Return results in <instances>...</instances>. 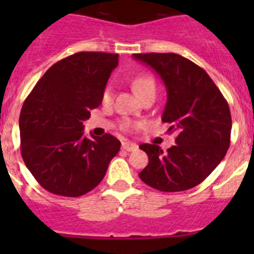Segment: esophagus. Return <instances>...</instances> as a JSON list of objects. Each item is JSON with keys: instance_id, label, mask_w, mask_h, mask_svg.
I'll use <instances>...</instances> for the list:
<instances>
[{"instance_id": "34e87169", "label": "esophagus", "mask_w": 254, "mask_h": 254, "mask_svg": "<svg viewBox=\"0 0 254 254\" xmlns=\"http://www.w3.org/2000/svg\"><path fill=\"white\" fill-rule=\"evenodd\" d=\"M122 149L126 150V151H136L138 149V146L136 143L132 142H123L122 143Z\"/></svg>"}]
</instances>
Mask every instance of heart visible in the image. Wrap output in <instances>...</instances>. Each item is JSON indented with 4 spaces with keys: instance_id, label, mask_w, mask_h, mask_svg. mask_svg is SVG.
<instances>
[{
    "instance_id": "heart-1",
    "label": "heart",
    "mask_w": 254,
    "mask_h": 254,
    "mask_svg": "<svg viewBox=\"0 0 254 254\" xmlns=\"http://www.w3.org/2000/svg\"><path fill=\"white\" fill-rule=\"evenodd\" d=\"M132 89L138 96H143L145 94L147 93H155V81L154 78L151 77L147 73H140L136 77L133 78V81H132ZM112 99H113V93H112L111 87H107L103 93V103L104 104H111ZM123 129H128L129 128V122L128 121H126L123 122L122 125Z\"/></svg>"
}]
</instances>
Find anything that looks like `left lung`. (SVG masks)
Masks as SVG:
<instances>
[{"instance_id":"1","label":"left lung","mask_w":254,"mask_h":254,"mask_svg":"<svg viewBox=\"0 0 254 254\" xmlns=\"http://www.w3.org/2000/svg\"><path fill=\"white\" fill-rule=\"evenodd\" d=\"M134 60L149 64L167 87L161 121L176 132L174 146L164 152L142 143L149 156L141 181L163 192L196 187L210 176L230 145L232 116L228 102L205 69L176 53H138Z\"/></svg>"}]
</instances>
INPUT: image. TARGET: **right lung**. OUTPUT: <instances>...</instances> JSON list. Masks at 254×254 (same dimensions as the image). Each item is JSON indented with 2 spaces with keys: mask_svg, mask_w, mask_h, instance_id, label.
Listing matches in <instances>:
<instances>
[{
  "mask_svg": "<svg viewBox=\"0 0 254 254\" xmlns=\"http://www.w3.org/2000/svg\"><path fill=\"white\" fill-rule=\"evenodd\" d=\"M118 55L78 52L42 76L20 113V149L26 168L51 193L78 197L99 185L121 142L84 136L82 122L102 104Z\"/></svg>",
  "mask_w": 254,
  "mask_h": 254,
  "instance_id": "right-lung-1",
  "label": "right lung"
}]
</instances>
